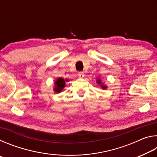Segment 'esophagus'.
<instances>
[{
  "mask_svg": "<svg viewBox=\"0 0 157 157\" xmlns=\"http://www.w3.org/2000/svg\"><path fill=\"white\" fill-rule=\"evenodd\" d=\"M78 76H79V78H83L84 77V72H79L78 73Z\"/></svg>",
  "mask_w": 157,
  "mask_h": 157,
  "instance_id": "esophagus-1",
  "label": "esophagus"
}]
</instances>
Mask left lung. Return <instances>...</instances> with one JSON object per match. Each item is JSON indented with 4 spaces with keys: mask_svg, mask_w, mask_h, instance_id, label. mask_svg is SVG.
<instances>
[{
    "mask_svg": "<svg viewBox=\"0 0 157 157\" xmlns=\"http://www.w3.org/2000/svg\"><path fill=\"white\" fill-rule=\"evenodd\" d=\"M97 83H98V84H100V86H101V88H102L103 89H107V86H106V85H105L103 83H102V81H101V79H97Z\"/></svg>",
    "mask_w": 157,
    "mask_h": 157,
    "instance_id": "left-lung-1",
    "label": "left lung"
}]
</instances>
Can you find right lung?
Wrapping results in <instances>:
<instances>
[{
	"instance_id": "obj_1",
	"label": "right lung",
	"mask_w": 157,
	"mask_h": 157,
	"mask_svg": "<svg viewBox=\"0 0 157 157\" xmlns=\"http://www.w3.org/2000/svg\"><path fill=\"white\" fill-rule=\"evenodd\" d=\"M67 79H66V81ZM66 81L62 78H59L55 82V88L54 91L56 93H60L62 91L63 89L65 87Z\"/></svg>"
}]
</instances>
